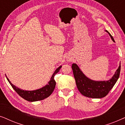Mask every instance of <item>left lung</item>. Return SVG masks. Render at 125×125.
<instances>
[{"instance_id": "obj_1", "label": "left lung", "mask_w": 125, "mask_h": 125, "mask_svg": "<svg viewBox=\"0 0 125 125\" xmlns=\"http://www.w3.org/2000/svg\"><path fill=\"white\" fill-rule=\"evenodd\" d=\"M109 34L113 42H115L111 34L105 30ZM121 64V63H120ZM73 74L78 90L83 95L93 98H101L105 97L113 88L119 77L121 71V64L113 76L107 81H95L90 79L83 74L76 64L72 65Z\"/></svg>"}]
</instances>
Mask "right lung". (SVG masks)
I'll return each instance as SVG.
<instances>
[{"label": "right lung", "mask_w": 125, "mask_h": 125, "mask_svg": "<svg viewBox=\"0 0 125 125\" xmlns=\"http://www.w3.org/2000/svg\"><path fill=\"white\" fill-rule=\"evenodd\" d=\"M61 67L62 66L61 65L56 69L51 77L50 81L48 83L47 85L42 87V88L34 90H24L21 89L16 87L15 85H13L7 76L6 78L13 89L20 97L30 102L37 101L42 100L48 97L53 92L56 86V81L54 79V77L56 73L59 72Z\"/></svg>", "instance_id": "right-lung-1"}]
</instances>
